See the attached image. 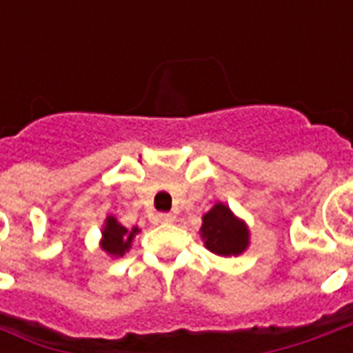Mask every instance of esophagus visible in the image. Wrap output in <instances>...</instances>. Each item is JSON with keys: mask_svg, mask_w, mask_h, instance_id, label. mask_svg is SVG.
Listing matches in <instances>:
<instances>
[{"mask_svg": "<svg viewBox=\"0 0 353 353\" xmlns=\"http://www.w3.org/2000/svg\"><path fill=\"white\" fill-rule=\"evenodd\" d=\"M174 219H176V217H174L172 214H161V215H159V221H161V223H172Z\"/></svg>", "mask_w": 353, "mask_h": 353, "instance_id": "1", "label": "esophagus"}]
</instances>
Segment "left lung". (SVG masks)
<instances>
[{"label":"left lung","mask_w":353,"mask_h":353,"mask_svg":"<svg viewBox=\"0 0 353 353\" xmlns=\"http://www.w3.org/2000/svg\"><path fill=\"white\" fill-rule=\"evenodd\" d=\"M202 238L204 244L215 255H238L248 248V229L238 221L225 204H215L202 217Z\"/></svg>","instance_id":"obj_1"}]
</instances>
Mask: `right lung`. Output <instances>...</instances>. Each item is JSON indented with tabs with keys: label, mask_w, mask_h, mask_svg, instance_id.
Instances as JSON below:
<instances>
[{
	"label": "right lung",
	"mask_w": 353,
	"mask_h": 353,
	"mask_svg": "<svg viewBox=\"0 0 353 353\" xmlns=\"http://www.w3.org/2000/svg\"><path fill=\"white\" fill-rule=\"evenodd\" d=\"M138 232V229H124L123 225H119L117 219L113 217H108V223H105V230H103V242H101V248L113 255V257H123L126 250L130 248V242L134 234Z\"/></svg>",
	"instance_id": "add662e5"
}]
</instances>
